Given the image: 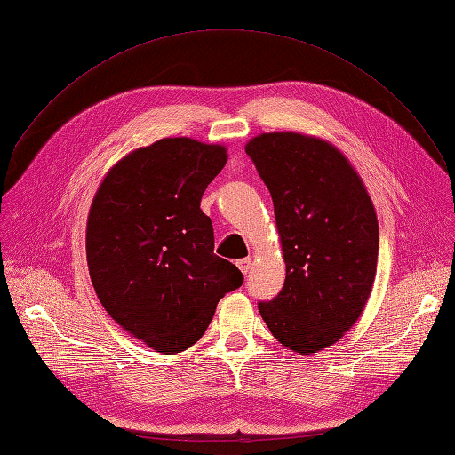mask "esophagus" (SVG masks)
I'll use <instances>...</instances> for the list:
<instances>
[{
	"mask_svg": "<svg viewBox=\"0 0 455 455\" xmlns=\"http://www.w3.org/2000/svg\"><path fill=\"white\" fill-rule=\"evenodd\" d=\"M251 266H252V260H251V259H242V260H238V267L242 269L243 275H247V273L251 271Z\"/></svg>",
	"mask_w": 455,
	"mask_h": 455,
	"instance_id": "obj_1",
	"label": "esophagus"
}]
</instances>
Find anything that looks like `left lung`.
<instances>
[{"label": "left lung", "instance_id": "1", "mask_svg": "<svg viewBox=\"0 0 455 455\" xmlns=\"http://www.w3.org/2000/svg\"><path fill=\"white\" fill-rule=\"evenodd\" d=\"M267 186L286 281L259 310L283 346L310 355L342 339L370 298L379 227L340 150L315 137L273 132L245 147Z\"/></svg>", "mask_w": 455, "mask_h": 455}]
</instances>
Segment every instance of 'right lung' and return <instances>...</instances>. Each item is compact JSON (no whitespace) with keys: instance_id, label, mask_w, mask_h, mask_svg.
Returning a JSON list of instances; mask_svg holds the SVG:
<instances>
[{"instance_id":"1","label":"right lung","mask_w":455,"mask_h":455,"mask_svg":"<svg viewBox=\"0 0 455 455\" xmlns=\"http://www.w3.org/2000/svg\"><path fill=\"white\" fill-rule=\"evenodd\" d=\"M227 164L221 145L167 137L123 157L98 188L87 264L111 318L160 353L199 340L242 271L213 254L203 193Z\"/></svg>"}]
</instances>
